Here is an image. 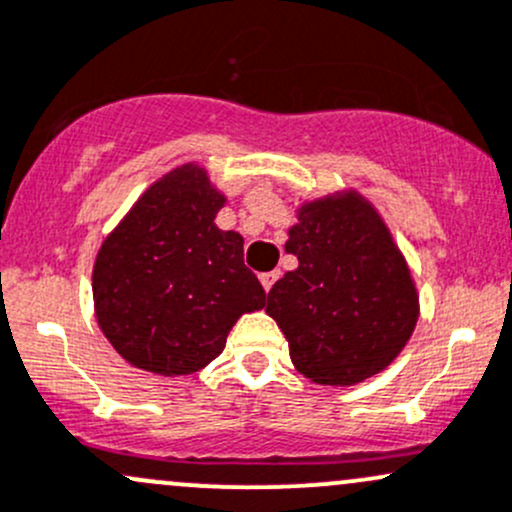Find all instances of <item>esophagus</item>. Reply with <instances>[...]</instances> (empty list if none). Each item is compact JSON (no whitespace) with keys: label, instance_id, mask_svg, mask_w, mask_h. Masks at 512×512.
I'll list each match as a JSON object with an SVG mask.
<instances>
[{"label":"esophagus","instance_id":"34e87169","mask_svg":"<svg viewBox=\"0 0 512 512\" xmlns=\"http://www.w3.org/2000/svg\"><path fill=\"white\" fill-rule=\"evenodd\" d=\"M277 279H279V272H262V274H260V282H262V287H265L267 294H270L272 284L277 282Z\"/></svg>","mask_w":512,"mask_h":512}]
</instances>
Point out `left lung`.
<instances>
[{
    "label": "left lung",
    "mask_w": 512,
    "mask_h": 512,
    "mask_svg": "<svg viewBox=\"0 0 512 512\" xmlns=\"http://www.w3.org/2000/svg\"><path fill=\"white\" fill-rule=\"evenodd\" d=\"M284 250L299 260L267 294L294 368L346 387L385 370L410 341L419 294L385 220L360 193L304 203Z\"/></svg>",
    "instance_id": "left-lung-1"
}]
</instances>
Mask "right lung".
Listing matches in <instances>:
<instances>
[{"mask_svg": "<svg viewBox=\"0 0 512 512\" xmlns=\"http://www.w3.org/2000/svg\"><path fill=\"white\" fill-rule=\"evenodd\" d=\"M225 196L206 169L184 164L154 181L102 242L95 316L117 353L149 373L191 375L225 348L265 289L242 262V235L220 230Z\"/></svg>", "mask_w": 512, "mask_h": 512, "instance_id": "add662e5", "label": "right lung"}]
</instances>
